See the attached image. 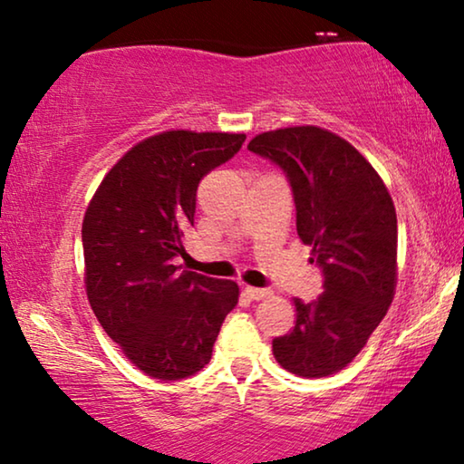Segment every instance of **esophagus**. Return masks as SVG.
<instances>
[{
    "mask_svg": "<svg viewBox=\"0 0 464 464\" xmlns=\"http://www.w3.org/2000/svg\"><path fill=\"white\" fill-rule=\"evenodd\" d=\"M244 295H247V298L254 300V302H258V300L268 298V295H271V292H268V289H262V287H250V285H246V287H244Z\"/></svg>",
    "mask_w": 464,
    "mask_h": 464,
    "instance_id": "esophagus-1",
    "label": "esophagus"
}]
</instances>
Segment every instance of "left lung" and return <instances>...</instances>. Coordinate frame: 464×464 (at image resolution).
<instances>
[{"mask_svg":"<svg viewBox=\"0 0 464 464\" xmlns=\"http://www.w3.org/2000/svg\"><path fill=\"white\" fill-rule=\"evenodd\" d=\"M247 150L287 175L298 235L324 276V292L314 302L294 298L295 324L273 340L275 361L298 377L335 375L364 348L396 294L392 196L361 151L327 129L266 130Z\"/></svg>","mask_w":464,"mask_h":464,"instance_id":"8db88e82","label":"left lung"}]
</instances>
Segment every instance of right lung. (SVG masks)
Masks as SVG:
<instances>
[{
    "instance_id": "right-lung-1",
    "label": "right lung",
    "mask_w": 464,
    "mask_h": 464,
    "mask_svg": "<svg viewBox=\"0 0 464 464\" xmlns=\"http://www.w3.org/2000/svg\"><path fill=\"white\" fill-rule=\"evenodd\" d=\"M244 133L170 129L133 145L82 218L85 289L103 331L148 377L179 382L212 358L239 298L235 281L172 265L193 225L196 191L237 154Z\"/></svg>"
}]
</instances>
